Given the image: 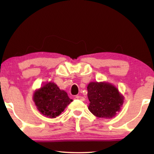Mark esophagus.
Here are the masks:
<instances>
[{
    "label": "esophagus",
    "mask_w": 154,
    "mask_h": 154,
    "mask_svg": "<svg viewBox=\"0 0 154 154\" xmlns=\"http://www.w3.org/2000/svg\"><path fill=\"white\" fill-rule=\"evenodd\" d=\"M76 98L78 99V100H82V101H83V100H85L84 97H83V96H76Z\"/></svg>",
    "instance_id": "34e87169"
}]
</instances>
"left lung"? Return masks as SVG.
Instances as JSON below:
<instances>
[{
	"label": "left lung",
	"mask_w": 154,
	"mask_h": 154,
	"mask_svg": "<svg viewBox=\"0 0 154 154\" xmlns=\"http://www.w3.org/2000/svg\"><path fill=\"white\" fill-rule=\"evenodd\" d=\"M87 89L88 109L95 116L110 119L120 111L124 96L114 85L106 82H90Z\"/></svg>",
	"instance_id": "1"
}]
</instances>
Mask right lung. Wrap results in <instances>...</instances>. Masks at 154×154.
<instances>
[{
    "mask_svg": "<svg viewBox=\"0 0 154 154\" xmlns=\"http://www.w3.org/2000/svg\"><path fill=\"white\" fill-rule=\"evenodd\" d=\"M33 100L40 113L49 118H55L60 116L72 101L65 91L61 90L53 82L47 83L36 90Z\"/></svg>",
    "mask_w": 154,
    "mask_h": 154,
    "instance_id": "right-lung-1",
    "label": "right lung"
}]
</instances>
